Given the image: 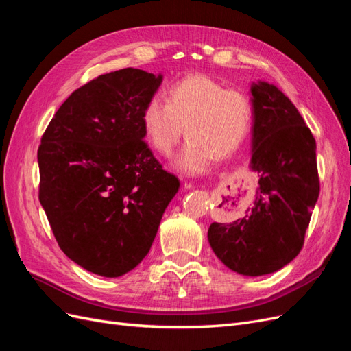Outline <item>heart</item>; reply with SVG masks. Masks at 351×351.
Masks as SVG:
<instances>
[{"instance_id":"heart-1","label":"heart","mask_w":351,"mask_h":351,"mask_svg":"<svg viewBox=\"0 0 351 351\" xmlns=\"http://www.w3.org/2000/svg\"><path fill=\"white\" fill-rule=\"evenodd\" d=\"M253 120V105L246 93L205 74H193L174 83L159 98L147 101L142 127L147 142L164 156L173 154L183 137L189 142L176 165L189 174H199L215 159H224L246 139Z\"/></svg>"}]
</instances>
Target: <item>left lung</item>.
I'll list each match as a JSON object with an SVG mask.
<instances>
[{"label": "left lung", "instance_id": "obj_1", "mask_svg": "<svg viewBox=\"0 0 351 351\" xmlns=\"http://www.w3.org/2000/svg\"><path fill=\"white\" fill-rule=\"evenodd\" d=\"M253 154L259 187L243 218L212 222L208 240L231 271L258 277L300 253L319 196L316 142L293 102L267 82L252 86Z\"/></svg>", "mask_w": 351, "mask_h": 351}]
</instances>
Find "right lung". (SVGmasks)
Masks as SVG:
<instances>
[{
	"label": "right lung",
	"instance_id": "right-lung-1",
	"mask_svg": "<svg viewBox=\"0 0 351 351\" xmlns=\"http://www.w3.org/2000/svg\"><path fill=\"white\" fill-rule=\"evenodd\" d=\"M162 76L102 74L62 102L38 149L39 202L60 249L89 272L120 277L149 252L180 187L143 141L142 111Z\"/></svg>",
	"mask_w": 351,
	"mask_h": 351
}]
</instances>
